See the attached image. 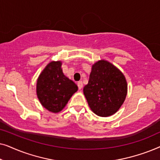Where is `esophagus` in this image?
<instances>
[{
  "label": "esophagus",
  "mask_w": 160,
  "mask_h": 160,
  "mask_svg": "<svg viewBox=\"0 0 160 160\" xmlns=\"http://www.w3.org/2000/svg\"><path fill=\"white\" fill-rule=\"evenodd\" d=\"M77 85H78V89H82V87H83V83H82V82H78L77 83Z\"/></svg>",
  "instance_id": "1"
}]
</instances>
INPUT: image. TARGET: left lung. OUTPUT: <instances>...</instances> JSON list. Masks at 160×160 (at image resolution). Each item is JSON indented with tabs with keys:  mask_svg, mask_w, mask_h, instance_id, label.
I'll list each match as a JSON object with an SVG mask.
<instances>
[{
	"mask_svg": "<svg viewBox=\"0 0 160 160\" xmlns=\"http://www.w3.org/2000/svg\"><path fill=\"white\" fill-rule=\"evenodd\" d=\"M84 94L96 115L107 117L117 112L125 100L128 84L124 74L108 61L101 60L92 66Z\"/></svg>",
	"mask_w": 160,
	"mask_h": 160,
	"instance_id": "1",
	"label": "left lung"
}]
</instances>
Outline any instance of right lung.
<instances>
[{"label":"right lung","mask_w":160,"mask_h":160,"mask_svg":"<svg viewBox=\"0 0 160 160\" xmlns=\"http://www.w3.org/2000/svg\"><path fill=\"white\" fill-rule=\"evenodd\" d=\"M62 62H49L39 75L36 93L41 104L48 111L60 112L64 108L78 87L62 73Z\"/></svg>","instance_id":"1"}]
</instances>
